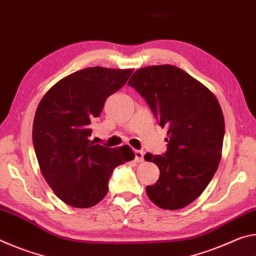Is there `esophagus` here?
Wrapping results in <instances>:
<instances>
[{
  "mask_svg": "<svg viewBox=\"0 0 256 256\" xmlns=\"http://www.w3.org/2000/svg\"><path fill=\"white\" fill-rule=\"evenodd\" d=\"M136 160L138 162H142L144 160V152L141 150H136Z\"/></svg>",
  "mask_w": 256,
  "mask_h": 256,
  "instance_id": "34e87169",
  "label": "esophagus"
}]
</instances>
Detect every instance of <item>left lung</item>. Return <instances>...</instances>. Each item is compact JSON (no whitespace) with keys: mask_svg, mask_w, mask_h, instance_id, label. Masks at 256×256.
<instances>
[{"mask_svg":"<svg viewBox=\"0 0 256 256\" xmlns=\"http://www.w3.org/2000/svg\"><path fill=\"white\" fill-rule=\"evenodd\" d=\"M128 86L167 128L166 154L144 156L160 170L146 194L162 209H182L201 196L219 166L224 136L222 107L204 84L168 64L138 68Z\"/></svg>","mask_w":256,"mask_h":256,"instance_id":"1","label":"left lung"}]
</instances>
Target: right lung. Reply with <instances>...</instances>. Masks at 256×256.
Here are the masks:
<instances>
[{
  "mask_svg": "<svg viewBox=\"0 0 256 256\" xmlns=\"http://www.w3.org/2000/svg\"><path fill=\"white\" fill-rule=\"evenodd\" d=\"M132 72L102 66L76 71L52 86L37 107L32 142L40 172L68 206H96L108 192L112 170L136 157L128 146L106 148L89 138L106 99Z\"/></svg>",
  "mask_w": 256,
  "mask_h": 256,
  "instance_id": "right-lung-1",
  "label": "right lung"
}]
</instances>
